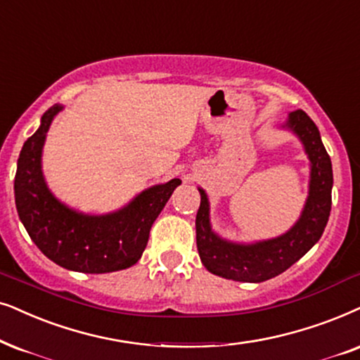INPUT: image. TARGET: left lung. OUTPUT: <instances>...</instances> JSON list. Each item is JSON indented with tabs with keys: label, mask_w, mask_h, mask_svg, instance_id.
Returning <instances> with one entry per match:
<instances>
[{
	"label": "left lung",
	"mask_w": 360,
	"mask_h": 360,
	"mask_svg": "<svg viewBox=\"0 0 360 360\" xmlns=\"http://www.w3.org/2000/svg\"><path fill=\"white\" fill-rule=\"evenodd\" d=\"M286 127L300 135L311 160V184L304 212L300 221L286 235L256 245H235L218 238L210 228L208 198L200 190V208L197 212V248L200 259L210 273L233 281L261 283L271 279L316 245L328 225L333 191V165L329 153L321 140L319 129L304 110L289 114Z\"/></svg>",
	"instance_id": "left-lung-1"
}]
</instances>
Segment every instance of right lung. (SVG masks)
<instances>
[{"label": "right lung", "instance_id": "1", "mask_svg": "<svg viewBox=\"0 0 360 360\" xmlns=\"http://www.w3.org/2000/svg\"><path fill=\"white\" fill-rule=\"evenodd\" d=\"M53 105L39 129L26 140L18 158L15 198L20 220L34 245L56 264L81 273H110L137 263L150 228L181 184L174 179L139 195L132 203L105 217H87L59 203L44 184L41 150L53 117Z\"/></svg>", "mask_w": 360, "mask_h": 360}]
</instances>
